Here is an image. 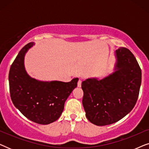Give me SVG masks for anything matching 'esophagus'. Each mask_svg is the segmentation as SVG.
Returning a JSON list of instances; mask_svg holds the SVG:
<instances>
[{
    "label": "esophagus",
    "instance_id": "esophagus-1",
    "mask_svg": "<svg viewBox=\"0 0 149 149\" xmlns=\"http://www.w3.org/2000/svg\"><path fill=\"white\" fill-rule=\"evenodd\" d=\"M81 82H82V81H81V80L79 79V80L78 81V83H77V85H78V87L81 86Z\"/></svg>",
    "mask_w": 149,
    "mask_h": 149
}]
</instances>
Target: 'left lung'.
I'll return each mask as SVG.
<instances>
[{
	"label": "left lung",
	"mask_w": 149,
	"mask_h": 149,
	"mask_svg": "<svg viewBox=\"0 0 149 149\" xmlns=\"http://www.w3.org/2000/svg\"><path fill=\"white\" fill-rule=\"evenodd\" d=\"M115 71L98 81H83L82 103L86 117L98 126L119 121L133 109L137 102L142 71L134 54L125 47L116 50Z\"/></svg>",
	"instance_id": "8db88e82"
}]
</instances>
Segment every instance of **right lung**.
I'll use <instances>...</instances> for the list:
<instances>
[{
    "instance_id": "add662e5",
    "label": "right lung",
    "mask_w": 149,
    "mask_h": 149,
    "mask_svg": "<svg viewBox=\"0 0 149 149\" xmlns=\"http://www.w3.org/2000/svg\"><path fill=\"white\" fill-rule=\"evenodd\" d=\"M34 45H26L20 50L9 73V91L13 104L26 118L38 124L56 121L64 108V103L79 79L70 82H43L32 79L26 72L24 60L27 51Z\"/></svg>"
}]
</instances>
